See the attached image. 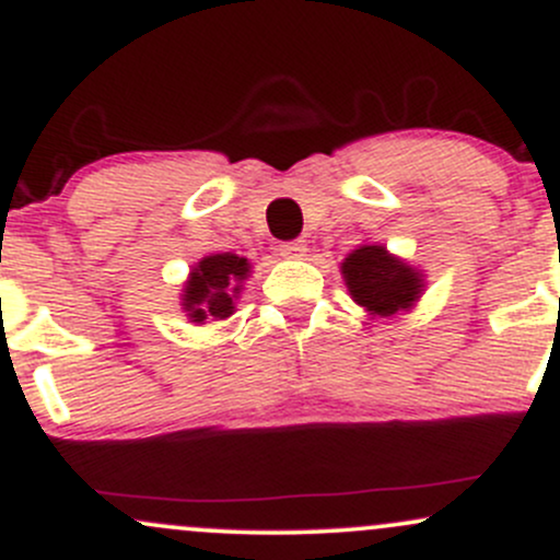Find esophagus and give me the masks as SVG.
<instances>
[{
	"label": "esophagus",
	"mask_w": 560,
	"mask_h": 560,
	"mask_svg": "<svg viewBox=\"0 0 560 560\" xmlns=\"http://www.w3.org/2000/svg\"><path fill=\"white\" fill-rule=\"evenodd\" d=\"M305 252H308V247H305L303 242H284L279 247V255L287 257V260H300V257H303Z\"/></svg>",
	"instance_id": "esophagus-1"
}]
</instances>
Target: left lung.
<instances>
[{"label": "left lung", "mask_w": 560, "mask_h": 560, "mask_svg": "<svg viewBox=\"0 0 560 560\" xmlns=\"http://www.w3.org/2000/svg\"><path fill=\"white\" fill-rule=\"evenodd\" d=\"M350 298L372 313V316H393L409 311L422 294V273L393 257L380 244H361L342 260Z\"/></svg>", "instance_id": "8db88e82"}]
</instances>
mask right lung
I'll use <instances>...</instances> for the list:
<instances>
[{
  "label": "right lung",
  "mask_w": 560,
  "mask_h": 560,
  "mask_svg": "<svg viewBox=\"0 0 560 560\" xmlns=\"http://www.w3.org/2000/svg\"><path fill=\"white\" fill-rule=\"evenodd\" d=\"M247 276V257L231 255V252L201 257L190 270L186 290H183V311L196 324H205L207 318L212 322L229 318L236 308V298Z\"/></svg>",
  "instance_id": "add662e5"
}]
</instances>
